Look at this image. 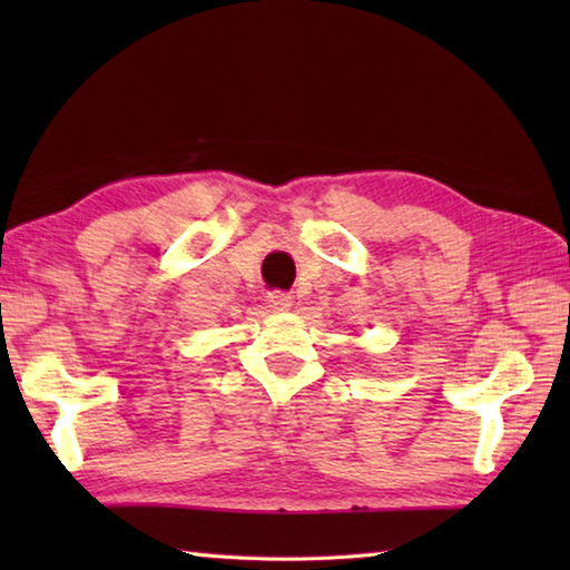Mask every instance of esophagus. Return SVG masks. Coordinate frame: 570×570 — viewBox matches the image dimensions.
Segmentation results:
<instances>
[{
    "instance_id": "1",
    "label": "esophagus",
    "mask_w": 570,
    "mask_h": 570,
    "mask_svg": "<svg viewBox=\"0 0 570 570\" xmlns=\"http://www.w3.org/2000/svg\"><path fill=\"white\" fill-rule=\"evenodd\" d=\"M266 306L272 311H288L292 308V296L286 292H269L266 294Z\"/></svg>"
}]
</instances>
